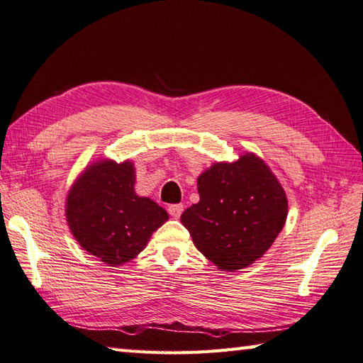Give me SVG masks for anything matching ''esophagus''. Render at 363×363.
Here are the masks:
<instances>
[{"mask_svg":"<svg viewBox=\"0 0 363 363\" xmlns=\"http://www.w3.org/2000/svg\"><path fill=\"white\" fill-rule=\"evenodd\" d=\"M168 212L172 218H180L182 212H183V204H171L168 206Z\"/></svg>","mask_w":363,"mask_h":363,"instance_id":"obj_1","label":"esophagus"}]
</instances>
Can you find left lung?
Masks as SVG:
<instances>
[{
  "mask_svg": "<svg viewBox=\"0 0 363 363\" xmlns=\"http://www.w3.org/2000/svg\"><path fill=\"white\" fill-rule=\"evenodd\" d=\"M200 201L182 213L195 247L223 271L262 257L281 232L288 199L268 164L252 152L218 162L199 177Z\"/></svg>",
  "mask_w": 363,
  "mask_h": 363,
  "instance_id": "1",
  "label": "left lung"
}]
</instances>
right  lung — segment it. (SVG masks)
Instances as JSON below:
<instances>
[{"instance_id": "add662e5", "label": "right lung", "mask_w": 363, "mask_h": 363, "mask_svg": "<svg viewBox=\"0 0 363 363\" xmlns=\"http://www.w3.org/2000/svg\"><path fill=\"white\" fill-rule=\"evenodd\" d=\"M135 182L130 160H96L79 175L67 196L65 215L72 236L108 267L135 259L168 221L163 207L135 192Z\"/></svg>"}]
</instances>
